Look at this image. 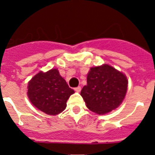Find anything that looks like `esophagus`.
<instances>
[{
	"label": "esophagus",
	"mask_w": 155,
	"mask_h": 155,
	"mask_svg": "<svg viewBox=\"0 0 155 155\" xmlns=\"http://www.w3.org/2000/svg\"><path fill=\"white\" fill-rule=\"evenodd\" d=\"M81 90V87L80 86H78V87H74V91H77V92H80Z\"/></svg>",
	"instance_id": "obj_1"
}]
</instances>
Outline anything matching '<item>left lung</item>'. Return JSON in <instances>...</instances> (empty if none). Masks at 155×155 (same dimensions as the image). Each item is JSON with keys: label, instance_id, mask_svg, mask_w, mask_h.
Returning <instances> with one entry per match:
<instances>
[{"label": "left lung", "instance_id": "1", "mask_svg": "<svg viewBox=\"0 0 155 155\" xmlns=\"http://www.w3.org/2000/svg\"><path fill=\"white\" fill-rule=\"evenodd\" d=\"M127 79L123 73L104 64L90 69L87 85L81 95L87 107L98 114H105L122 103L127 90Z\"/></svg>", "mask_w": 155, "mask_h": 155}]
</instances>
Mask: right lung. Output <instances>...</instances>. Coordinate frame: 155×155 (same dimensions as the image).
<instances>
[{
  "mask_svg": "<svg viewBox=\"0 0 155 155\" xmlns=\"http://www.w3.org/2000/svg\"><path fill=\"white\" fill-rule=\"evenodd\" d=\"M74 93L57 69L39 72L28 82V98L37 109L48 115H57L64 111Z\"/></svg>",
  "mask_w": 155,
  "mask_h": 155,
  "instance_id": "1",
  "label": "right lung"
}]
</instances>
